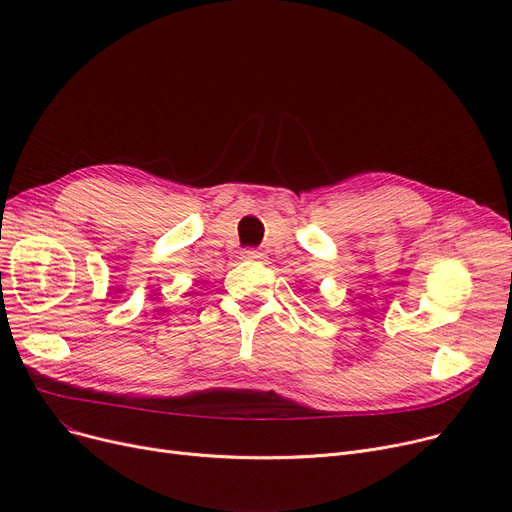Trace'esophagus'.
Masks as SVG:
<instances>
[{"label":"esophagus","instance_id":"obj_1","mask_svg":"<svg viewBox=\"0 0 512 512\" xmlns=\"http://www.w3.org/2000/svg\"><path fill=\"white\" fill-rule=\"evenodd\" d=\"M241 256H243L245 260H264V254L258 252V250H243Z\"/></svg>","mask_w":512,"mask_h":512}]
</instances>
